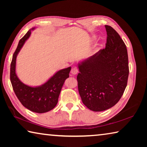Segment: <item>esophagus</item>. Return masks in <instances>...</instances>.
I'll return each mask as SVG.
<instances>
[{
  "mask_svg": "<svg viewBox=\"0 0 147 147\" xmlns=\"http://www.w3.org/2000/svg\"><path fill=\"white\" fill-rule=\"evenodd\" d=\"M71 73L73 74H76L78 73V69L76 67H74L71 69Z\"/></svg>",
  "mask_w": 147,
  "mask_h": 147,
  "instance_id": "esophagus-1",
  "label": "esophagus"
}]
</instances>
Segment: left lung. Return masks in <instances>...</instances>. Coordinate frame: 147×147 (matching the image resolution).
Returning <instances> with one entry per match:
<instances>
[{"label": "left lung", "instance_id": "obj_1", "mask_svg": "<svg viewBox=\"0 0 147 147\" xmlns=\"http://www.w3.org/2000/svg\"><path fill=\"white\" fill-rule=\"evenodd\" d=\"M105 49L78 64L79 94L87 108L101 111L118 102L127 86L129 74L126 47L112 27L105 25Z\"/></svg>", "mask_w": 147, "mask_h": 147}]
</instances>
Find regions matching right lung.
<instances>
[{
    "label": "right lung",
    "instance_id": "right-lung-1",
    "mask_svg": "<svg viewBox=\"0 0 147 147\" xmlns=\"http://www.w3.org/2000/svg\"><path fill=\"white\" fill-rule=\"evenodd\" d=\"M30 34L31 30H30L20 39L13 54L10 66V81L15 94L21 103L33 112L43 113L51 111L56 106L62 86L65 80L69 77L71 67H69L58 71L41 86L34 88L21 82L16 73V58Z\"/></svg>",
    "mask_w": 147,
    "mask_h": 147
}]
</instances>
